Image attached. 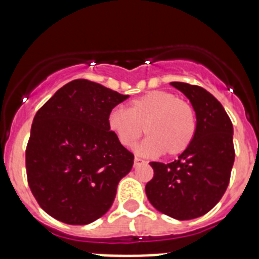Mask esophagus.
<instances>
[{"label":"esophagus","instance_id":"obj_1","mask_svg":"<svg viewBox=\"0 0 259 259\" xmlns=\"http://www.w3.org/2000/svg\"><path fill=\"white\" fill-rule=\"evenodd\" d=\"M135 166H139V164H141V163H145V161H144V159H141V158H139V157H135Z\"/></svg>","mask_w":259,"mask_h":259}]
</instances>
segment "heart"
<instances>
[{"instance_id":"obj_1","label":"heart","mask_w":259,"mask_h":259,"mask_svg":"<svg viewBox=\"0 0 259 259\" xmlns=\"http://www.w3.org/2000/svg\"><path fill=\"white\" fill-rule=\"evenodd\" d=\"M107 127L119 144L131 148L141 137L148 139L137 146L143 155L182 154L196 132V116L188 102L164 91H150L130 102V109L114 107L107 115Z\"/></svg>"}]
</instances>
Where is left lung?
<instances>
[{
  "mask_svg": "<svg viewBox=\"0 0 259 259\" xmlns=\"http://www.w3.org/2000/svg\"><path fill=\"white\" fill-rule=\"evenodd\" d=\"M196 113L191 145L171 163L150 162L154 176L145 185L158 211L178 221L202 217L221 201L233 162V127L221 102L198 85L174 81Z\"/></svg>",
  "mask_w": 259,
  "mask_h": 259,
  "instance_id": "1",
  "label": "left lung"
}]
</instances>
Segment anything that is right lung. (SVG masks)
<instances>
[{
  "label": "right lung",
  "mask_w": 259,
  "mask_h": 259,
  "mask_svg": "<svg viewBox=\"0 0 259 259\" xmlns=\"http://www.w3.org/2000/svg\"><path fill=\"white\" fill-rule=\"evenodd\" d=\"M130 96L85 79L58 89L33 118L26 150L32 194L45 212L74 226L101 218L134 154L107 127V115Z\"/></svg>",
  "instance_id": "right-lung-1"
}]
</instances>
